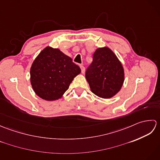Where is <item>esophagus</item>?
Segmentation results:
<instances>
[{"label":"esophagus","instance_id":"1","mask_svg":"<svg viewBox=\"0 0 160 160\" xmlns=\"http://www.w3.org/2000/svg\"><path fill=\"white\" fill-rule=\"evenodd\" d=\"M80 67L81 69V72H82V73H84V72H85V68H84V67L82 65V64H81V65H80Z\"/></svg>","mask_w":160,"mask_h":160}]
</instances>
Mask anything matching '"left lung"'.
Listing matches in <instances>:
<instances>
[{
	"mask_svg": "<svg viewBox=\"0 0 160 160\" xmlns=\"http://www.w3.org/2000/svg\"><path fill=\"white\" fill-rule=\"evenodd\" d=\"M85 77L91 91L97 96L107 99L121 89L124 72L116 55L105 47L94 52L93 62L87 69Z\"/></svg>",
	"mask_w": 160,
	"mask_h": 160,
	"instance_id": "obj_1",
	"label": "left lung"
}]
</instances>
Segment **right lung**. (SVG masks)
Returning a JSON list of instances; mask_svg holds the SVG:
<instances>
[{
  "instance_id": "obj_1",
  "label": "right lung",
  "mask_w": 160,
  "mask_h": 160,
  "mask_svg": "<svg viewBox=\"0 0 160 160\" xmlns=\"http://www.w3.org/2000/svg\"><path fill=\"white\" fill-rule=\"evenodd\" d=\"M80 72V68L70 57L58 49L47 47L32 63L30 81L37 96L53 101L62 98Z\"/></svg>"
}]
</instances>
